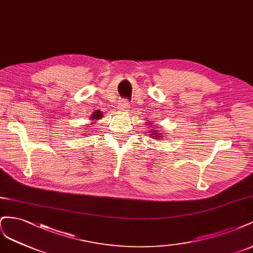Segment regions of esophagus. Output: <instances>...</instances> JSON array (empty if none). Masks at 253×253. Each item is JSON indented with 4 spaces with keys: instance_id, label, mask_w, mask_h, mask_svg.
Returning a JSON list of instances; mask_svg holds the SVG:
<instances>
[{
    "instance_id": "34e87169",
    "label": "esophagus",
    "mask_w": 253,
    "mask_h": 253,
    "mask_svg": "<svg viewBox=\"0 0 253 253\" xmlns=\"http://www.w3.org/2000/svg\"><path fill=\"white\" fill-rule=\"evenodd\" d=\"M129 102L128 100H122L120 103V110L123 112H128L129 109H130V107H129Z\"/></svg>"
}]
</instances>
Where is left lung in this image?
<instances>
[{
	"label": "left lung",
	"instance_id": "1",
	"mask_svg": "<svg viewBox=\"0 0 253 253\" xmlns=\"http://www.w3.org/2000/svg\"><path fill=\"white\" fill-rule=\"evenodd\" d=\"M145 121H146V120H145ZM145 124L148 125V126H150V127H148V130H149L150 135L153 136V138H154L155 140H162V130H158L159 127H156V125H154L153 123H151L150 121H146ZM151 126H153V131L151 130Z\"/></svg>",
	"mask_w": 253,
	"mask_h": 253
}]
</instances>
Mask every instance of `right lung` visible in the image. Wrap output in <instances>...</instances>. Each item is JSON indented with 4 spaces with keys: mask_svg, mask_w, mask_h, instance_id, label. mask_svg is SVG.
<instances>
[{
    "mask_svg": "<svg viewBox=\"0 0 253 253\" xmlns=\"http://www.w3.org/2000/svg\"><path fill=\"white\" fill-rule=\"evenodd\" d=\"M100 119H103V112L100 111V110H95L94 112L92 113V115L90 117V120L92 121L91 122V125H94L95 123H96V121H98V120H100ZM90 125V124H89ZM89 135V134H88Z\"/></svg>",
    "mask_w": 253,
    "mask_h": 253,
    "instance_id": "obj_1",
    "label": "right lung"
}]
</instances>
